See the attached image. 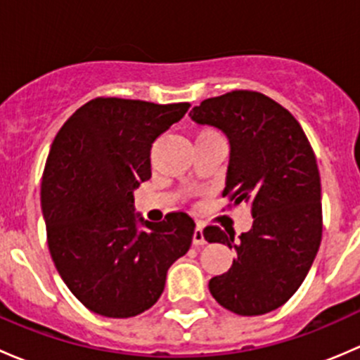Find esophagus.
Masks as SVG:
<instances>
[{"mask_svg": "<svg viewBox=\"0 0 360 360\" xmlns=\"http://www.w3.org/2000/svg\"><path fill=\"white\" fill-rule=\"evenodd\" d=\"M193 244L195 245H203L205 244V237H203V228L197 226L193 231Z\"/></svg>", "mask_w": 360, "mask_h": 360, "instance_id": "1", "label": "esophagus"}]
</instances>
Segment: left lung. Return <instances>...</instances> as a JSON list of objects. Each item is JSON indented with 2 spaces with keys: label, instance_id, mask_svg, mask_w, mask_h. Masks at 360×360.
Returning a JSON list of instances; mask_svg holds the SVG:
<instances>
[{
  "label": "left lung",
  "instance_id": "1",
  "mask_svg": "<svg viewBox=\"0 0 360 360\" xmlns=\"http://www.w3.org/2000/svg\"><path fill=\"white\" fill-rule=\"evenodd\" d=\"M190 116L228 137L223 197L231 205L248 203L254 217L238 242L219 226L203 230L207 242L237 250L230 270L210 278L209 291L233 314H268L300 289L322 240L321 176L314 150L291 112L252 90L210 97Z\"/></svg>",
  "mask_w": 360,
  "mask_h": 360
}]
</instances>
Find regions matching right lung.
<instances>
[{"instance_id": "add662e5", "label": "right lung", "mask_w": 360, "mask_h": 360, "mask_svg": "<svg viewBox=\"0 0 360 360\" xmlns=\"http://www.w3.org/2000/svg\"><path fill=\"white\" fill-rule=\"evenodd\" d=\"M190 106L97 97L53 139L41 179L50 256L96 314L127 319L153 307L170 264L190 249L195 221L186 212L160 223L134 212V190L151 177L155 139Z\"/></svg>"}]
</instances>
